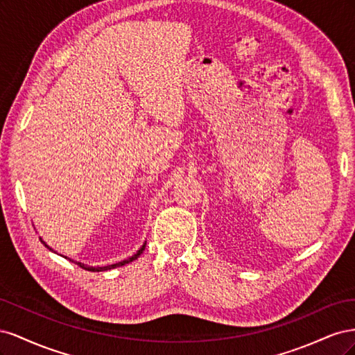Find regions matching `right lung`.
Listing matches in <instances>:
<instances>
[{"mask_svg":"<svg viewBox=\"0 0 355 355\" xmlns=\"http://www.w3.org/2000/svg\"><path fill=\"white\" fill-rule=\"evenodd\" d=\"M41 240V243L44 244L47 249H50V247L46 244V241H42V239H40ZM145 245H146V243L141 247V250H139L136 254H133L132 257H128V259H124V261H121V262H118V263H112V265H106V266H89V265H84V263H81V262H75L77 263L80 268H83V270H87V271H93V272H101V271H108V270H112V268H116V266H123V265H125V263H128V262H133L135 259H137L139 257V254H141L144 250H145ZM51 250V249H50Z\"/></svg>","mask_w":355,"mask_h":355,"instance_id":"obj_1","label":"right lung"}]
</instances>
